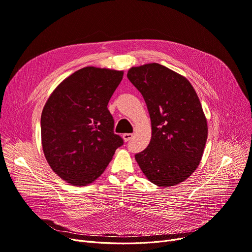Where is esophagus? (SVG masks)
Segmentation results:
<instances>
[{"label":"esophagus","mask_w":252,"mask_h":252,"mask_svg":"<svg viewBox=\"0 0 252 252\" xmlns=\"http://www.w3.org/2000/svg\"><path fill=\"white\" fill-rule=\"evenodd\" d=\"M134 137V135L133 134H124L123 135V139H124V141L125 142H127V141H129L131 138H133Z\"/></svg>","instance_id":"34e87169"}]
</instances>
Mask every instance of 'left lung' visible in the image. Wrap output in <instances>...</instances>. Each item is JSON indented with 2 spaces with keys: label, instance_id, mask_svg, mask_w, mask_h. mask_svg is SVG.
Returning <instances> with one entry per match:
<instances>
[{
  "label": "left lung",
  "instance_id": "1",
  "mask_svg": "<svg viewBox=\"0 0 252 252\" xmlns=\"http://www.w3.org/2000/svg\"><path fill=\"white\" fill-rule=\"evenodd\" d=\"M150 114L152 137L148 147L135 155L151 183L175 186L199 165L207 140V119L188 79L158 63L127 71Z\"/></svg>",
  "mask_w": 252,
  "mask_h": 252
}]
</instances>
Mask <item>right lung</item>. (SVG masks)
<instances>
[{
  "label": "right lung",
  "instance_id": "obj_1",
  "mask_svg": "<svg viewBox=\"0 0 252 252\" xmlns=\"http://www.w3.org/2000/svg\"><path fill=\"white\" fill-rule=\"evenodd\" d=\"M123 76V70L88 66L61 82L44 106L45 157L53 171L73 186L97 180L124 144L114 134L107 108Z\"/></svg>",
  "mask_w": 252,
  "mask_h": 252
}]
</instances>
